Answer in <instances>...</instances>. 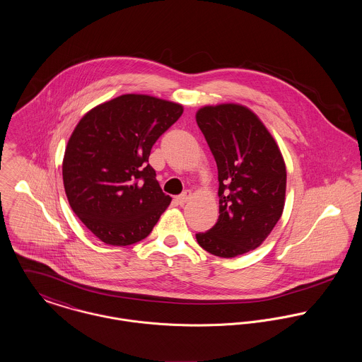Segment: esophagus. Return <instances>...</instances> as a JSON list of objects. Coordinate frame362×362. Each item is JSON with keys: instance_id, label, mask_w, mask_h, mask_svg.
<instances>
[{"instance_id": "esophagus-1", "label": "esophagus", "mask_w": 362, "mask_h": 362, "mask_svg": "<svg viewBox=\"0 0 362 362\" xmlns=\"http://www.w3.org/2000/svg\"><path fill=\"white\" fill-rule=\"evenodd\" d=\"M192 195L193 194H192V192H190V190H186L185 193H182V194L176 197V201H177V204H179V205H185V204L192 198Z\"/></svg>"}]
</instances>
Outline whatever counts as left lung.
Instances as JSON below:
<instances>
[{
    "mask_svg": "<svg viewBox=\"0 0 362 362\" xmlns=\"http://www.w3.org/2000/svg\"><path fill=\"white\" fill-rule=\"evenodd\" d=\"M195 119L215 157L219 179V219L195 238L215 256L235 257L260 247L282 215L284 157L260 118L243 105L204 106Z\"/></svg>",
    "mask_w": 362,
    "mask_h": 362,
    "instance_id": "1",
    "label": "left lung"
}]
</instances>
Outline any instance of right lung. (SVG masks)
<instances>
[{
	"label": "right lung",
	"instance_id": "1",
	"mask_svg": "<svg viewBox=\"0 0 362 362\" xmlns=\"http://www.w3.org/2000/svg\"><path fill=\"white\" fill-rule=\"evenodd\" d=\"M183 106L127 93L86 112L67 141L63 185L69 204L100 241L125 247L146 238L172 198L148 156Z\"/></svg>",
	"mask_w": 362,
	"mask_h": 362
}]
</instances>
